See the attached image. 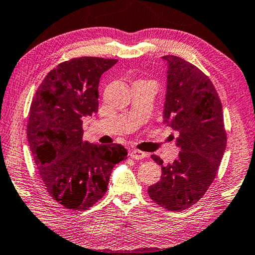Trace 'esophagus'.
I'll list each match as a JSON object with an SVG mask.
<instances>
[{
	"instance_id": "obj_1",
	"label": "esophagus",
	"mask_w": 255,
	"mask_h": 255,
	"mask_svg": "<svg viewBox=\"0 0 255 255\" xmlns=\"http://www.w3.org/2000/svg\"><path fill=\"white\" fill-rule=\"evenodd\" d=\"M129 155H130V157L133 159H143L147 156V154L145 152H141L139 149H131L130 152H129Z\"/></svg>"
}]
</instances>
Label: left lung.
<instances>
[{
  "label": "left lung",
  "instance_id": "left-lung-1",
  "mask_svg": "<svg viewBox=\"0 0 255 255\" xmlns=\"http://www.w3.org/2000/svg\"><path fill=\"white\" fill-rule=\"evenodd\" d=\"M167 64L164 124L179 133L178 157L162 166L158 182L148 188L150 199L181 211L199 201L213 183L226 148L223 106L215 86L199 68L178 56H163Z\"/></svg>",
  "mask_w": 255,
  "mask_h": 255
}]
</instances>
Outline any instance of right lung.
<instances>
[{
  "mask_svg": "<svg viewBox=\"0 0 255 255\" xmlns=\"http://www.w3.org/2000/svg\"><path fill=\"white\" fill-rule=\"evenodd\" d=\"M118 59L80 57L46 75L30 107L27 137L48 195L68 209L84 210L105 196L111 171L127 158L120 144L83 141V117L99 108L101 75Z\"/></svg>",
  "mask_w": 255,
  "mask_h": 255,
  "instance_id": "1",
  "label": "right lung"
}]
</instances>
